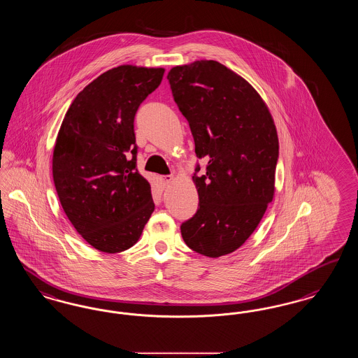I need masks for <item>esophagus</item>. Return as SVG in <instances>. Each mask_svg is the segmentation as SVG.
I'll return each instance as SVG.
<instances>
[{"label": "esophagus", "instance_id": "1", "mask_svg": "<svg viewBox=\"0 0 358 358\" xmlns=\"http://www.w3.org/2000/svg\"><path fill=\"white\" fill-rule=\"evenodd\" d=\"M173 180H174L173 176H162V177H161V182L164 184V186L171 185L173 182Z\"/></svg>", "mask_w": 358, "mask_h": 358}]
</instances>
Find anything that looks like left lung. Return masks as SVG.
Wrapping results in <instances>:
<instances>
[{
    "label": "left lung",
    "mask_w": 358,
    "mask_h": 358,
    "mask_svg": "<svg viewBox=\"0 0 358 358\" xmlns=\"http://www.w3.org/2000/svg\"><path fill=\"white\" fill-rule=\"evenodd\" d=\"M168 80L196 155L208 161L206 173L192 177L200 208L181 234L192 250L221 257L252 236L273 201L277 129L257 90L217 61L174 66Z\"/></svg>",
    "instance_id": "1"
}]
</instances>
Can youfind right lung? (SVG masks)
Wrapping results in <instances>:
<instances>
[{
	"mask_svg": "<svg viewBox=\"0 0 358 358\" xmlns=\"http://www.w3.org/2000/svg\"><path fill=\"white\" fill-rule=\"evenodd\" d=\"M164 68L121 65L73 100L53 149L61 206L86 243L120 253L137 243L155 210L150 184L136 169L134 115Z\"/></svg>",
	"mask_w": 358,
	"mask_h": 358,
	"instance_id": "add662e5",
	"label": "right lung"
}]
</instances>
